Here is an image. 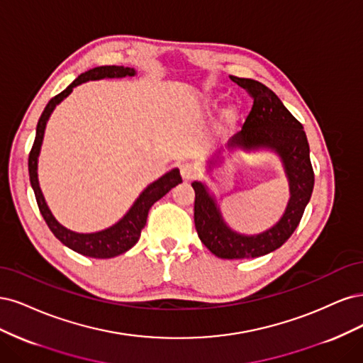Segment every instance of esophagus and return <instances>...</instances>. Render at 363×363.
I'll list each match as a JSON object with an SVG mask.
<instances>
[{
  "label": "esophagus",
  "mask_w": 363,
  "mask_h": 363,
  "mask_svg": "<svg viewBox=\"0 0 363 363\" xmlns=\"http://www.w3.org/2000/svg\"><path fill=\"white\" fill-rule=\"evenodd\" d=\"M179 170L182 174V179L186 182L193 181L199 177V169L196 164H193V162H184V164H181Z\"/></svg>",
  "instance_id": "1"
}]
</instances>
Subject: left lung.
<instances>
[{
    "instance_id": "left-lung-1",
    "label": "left lung",
    "mask_w": 363,
    "mask_h": 363,
    "mask_svg": "<svg viewBox=\"0 0 363 363\" xmlns=\"http://www.w3.org/2000/svg\"><path fill=\"white\" fill-rule=\"evenodd\" d=\"M230 79L249 93L253 105L242 130L229 140L228 146L274 149L284 160L291 199L284 217L276 226L256 237H242L223 223L205 186L201 182H193L194 225L199 238L218 258H258L279 249L298 226L313 190V169L303 125L289 113L276 93L250 78L230 77Z\"/></svg>"
}]
</instances>
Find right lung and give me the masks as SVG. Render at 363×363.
<instances>
[{
	"label": "right lung",
	"mask_w": 363,
	"mask_h": 363,
	"mask_svg": "<svg viewBox=\"0 0 363 363\" xmlns=\"http://www.w3.org/2000/svg\"><path fill=\"white\" fill-rule=\"evenodd\" d=\"M135 71L133 67H123V66H99V67H93L90 71L81 74L72 84H69L63 91L55 95L43 110L40 114V119L38 122L36 128V138H34L33 147L30 150L28 155V173H30V182L34 190V196H36V202L39 206V211L45 220V223L48 225L51 232L55 235V238L60 240L65 245H67L69 249H72L74 252L90 256V258H98V259H107L113 258V256H118L125 253L126 250H130L133 245L138 241L140 238V232L146 225V218L150 206L154 205L158 199H161L166 193H169L174 185H178L182 182V178L179 174V170L174 169L169 173H166L164 177L155 181L154 184H150L147 189L140 194V197L133 205V208L128 211V214L111 226L110 229H105L102 232L96 233H75L67 230L63 228L58 221L52 217L51 211L45 203L43 194L40 191L39 181H38V157H39V150L42 146V140H43V133H45V126L46 122H48L52 110L55 108V105L58 102H62L69 93L74 90L75 86L84 83V81L89 79H101V78H121L130 75L133 77Z\"/></svg>",
	"instance_id": "obj_1"
}]
</instances>
